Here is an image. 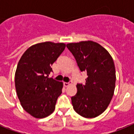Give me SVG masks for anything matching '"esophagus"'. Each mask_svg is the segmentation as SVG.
I'll return each instance as SVG.
<instances>
[{
  "mask_svg": "<svg viewBox=\"0 0 134 134\" xmlns=\"http://www.w3.org/2000/svg\"><path fill=\"white\" fill-rule=\"evenodd\" d=\"M70 85V82H64V85L65 86H68Z\"/></svg>",
  "mask_w": 134,
  "mask_h": 134,
  "instance_id": "obj_1",
  "label": "esophagus"
}]
</instances>
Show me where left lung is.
Returning <instances> with one entry per match:
<instances>
[{
  "mask_svg": "<svg viewBox=\"0 0 134 134\" xmlns=\"http://www.w3.org/2000/svg\"><path fill=\"white\" fill-rule=\"evenodd\" d=\"M80 71L88 77L85 85L77 84V93L72 97L74 111L85 118H96L106 110L115 86V68L108 51L93 41L66 45Z\"/></svg>",
  "mask_w": 134,
  "mask_h": 134,
  "instance_id": "1",
  "label": "left lung"
}]
</instances>
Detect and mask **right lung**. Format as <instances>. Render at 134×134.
Masks as SVG:
<instances>
[{"label":"right lung","instance_id":"add662e5","mask_svg":"<svg viewBox=\"0 0 134 134\" xmlns=\"http://www.w3.org/2000/svg\"><path fill=\"white\" fill-rule=\"evenodd\" d=\"M65 48L64 43H37L19 61L15 76L16 94L22 107L34 118H46L55 109L63 82L49 78V74L52 72L51 66Z\"/></svg>","mask_w":134,"mask_h":134}]
</instances>
